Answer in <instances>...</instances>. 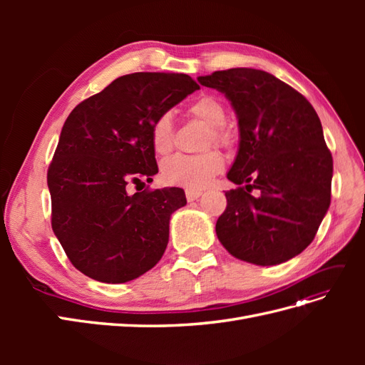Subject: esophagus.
I'll return each instance as SVG.
<instances>
[{
	"mask_svg": "<svg viewBox=\"0 0 365 365\" xmlns=\"http://www.w3.org/2000/svg\"><path fill=\"white\" fill-rule=\"evenodd\" d=\"M200 196H202V192H200V190H185V197L189 202L197 200Z\"/></svg>",
	"mask_w": 365,
	"mask_h": 365,
	"instance_id": "34e87169",
	"label": "esophagus"
}]
</instances>
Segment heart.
I'll use <instances>...</instances> for the list:
<instances>
[{
  "instance_id": "b5f03b06",
  "label": "heart",
  "mask_w": 365,
  "mask_h": 365,
  "mask_svg": "<svg viewBox=\"0 0 365 365\" xmlns=\"http://www.w3.org/2000/svg\"><path fill=\"white\" fill-rule=\"evenodd\" d=\"M189 114L208 125L207 143L227 146L231 141V134L224 125L227 113L224 105L216 97L202 96L189 106ZM173 120L164 113L158 115L150 126V145L158 155H165L173 148ZM224 158L216 150H210L200 155H173L164 160L161 165V176L169 185L184 187L187 190H200L210 184L220 170L224 169Z\"/></svg>"
}]
</instances>
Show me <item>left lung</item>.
<instances>
[{
  "instance_id": "1",
  "label": "left lung",
  "mask_w": 365,
  "mask_h": 365,
  "mask_svg": "<svg viewBox=\"0 0 365 365\" xmlns=\"http://www.w3.org/2000/svg\"><path fill=\"white\" fill-rule=\"evenodd\" d=\"M197 82L228 98L239 125L227 178L245 187L225 193L219 242L260 267L288 262L314 240L330 205L334 160L322 121L300 93L267 71L230 68Z\"/></svg>"
}]
</instances>
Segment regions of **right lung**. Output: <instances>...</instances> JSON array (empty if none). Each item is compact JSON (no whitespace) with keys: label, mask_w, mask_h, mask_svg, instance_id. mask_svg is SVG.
<instances>
[{"label":"right lung","mask_w":365,"mask_h":365,"mask_svg":"<svg viewBox=\"0 0 365 365\" xmlns=\"http://www.w3.org/2000/svg\"><path fill=\"white\" fill-rule=\"evenodd\" d=\"M196 90L200 85L187 74H126L65 120L47 173L51 227L74 268L88 277L126 283L163 257L170 216L187 204L184 190L130 195L128 185L158 173L150 126Z\"/></svg>","instance_id":"obj_1"}]
</instances>
